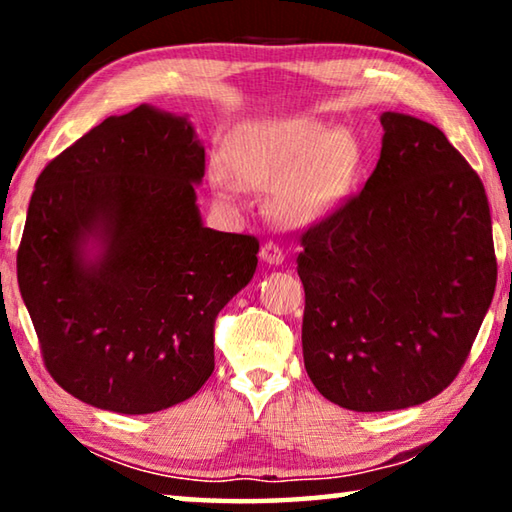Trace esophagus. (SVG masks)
I'll list each match as a JSON object with an SVG mask.
<instances>
[{
	"mask_svg": "<svg viewBox=\"0 0 512 512\" xmlns=\"http://www.w3.org/2000/svg\"><path fill=\"white\" fill-rule=\"evenodd\" d=\"M259 257L264 259L268 264H282L284 262V253L282 248L275 244V241H264L262 250H259Z\"/></svg>",
	"mask_w": 512,
	"mask_h": 512,
	"instance_id": "1",
	"label": "esophagus"
}]
</instances>
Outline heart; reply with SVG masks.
<instances>
[{"instance_id": "obj_1", "label": "heart", "mask_w": 512, "mask_h": 512, "mask_svg": "<svg viewBox=\"0 0 512 512\" xmlns=\"http://www.w3.org/2000/svg\"><path fill=\"white\" fill-rule=\"evenodd\" d=\"M357 164L359 153L350 137L314 119L246 128L230 144L235 176L273 192V212L289 223L332 214L348 196Z\"/></svg>"}]
</instances>
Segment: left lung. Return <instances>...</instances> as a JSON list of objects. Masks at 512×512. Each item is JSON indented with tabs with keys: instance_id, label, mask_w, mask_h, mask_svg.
I'll return each instance as SVG.
<instances>
[{
	"instance_id": "left-lung-1",
	"label": "left lung",
	"mask_w": 512,
	"mask_h": 512,
	"mask_svg": "<svg viewBox=\"0 0 512 512\" xmlns=\"http://www.w3.org/2000/svg\"><path fill=\"white\" fill-rule=\"evenodd\" d=\"M361 192L300 232L302 357L329 402L397 411L431 400L470 357L497 284L483 183L440 128L381 115Z\"/></svg>"
}]
</instances>
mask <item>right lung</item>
<instances>
[{
	"label": "right lung",
	"instance_id": "right-lung-1",
	"mask_svg": "<svg viewBox=\"0 0 512 512\" xmlns=\"http://www.w3.org/2000/svg\"><path fill=\"white\" fill-rule=\"evenodd\" d=\"M205 149L183 117L140 106L103 119L36 180L17 284L45 368L81 402L155 413L214 370V323L250 282L259 241L205 228ZM99 236L97 263L82 244Z\"/></svg>",
	"mask_w": 512,
	"mask_h": 512
}]
</instances>
